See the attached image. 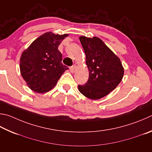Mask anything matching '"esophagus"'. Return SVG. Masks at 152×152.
<instances>
[{"label": "esophagus", "instance_id": "1", "mask_svg": "<svg viewBox=\"0 0 152 152\" xmlns=\"http://www.w3.org/2000/svg\"><path fill=\"white\" fill-rule=\"evenodd\" d=\"M76 68V66L75 64L73 65V66H72L70 67V71L72 73H74V72H75Z\"/></svg>", "mask_w": 152, "mask_h": 152}]
</instances>
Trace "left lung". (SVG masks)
I'll use <instances>...</instances> for the list:
<instances>
[{
	"label": "left lung",
	"mask_w": 152,
	"mask_h": 152,
	"mask_svg": "<svg viewBox=\"0 0 152 152\" xmlns=\"http://www.w3.org/2000/svg\"><path fill=\"white\" fill-rule=\"evenodd\" d=\"M84 50L89 78L84 85H78L82 94L98 100L114 90L122 81L124 68L119 58L98 37L79 38Z\"/></svg>",
	"instance_id": "left-lung-1"
}]
</instances>
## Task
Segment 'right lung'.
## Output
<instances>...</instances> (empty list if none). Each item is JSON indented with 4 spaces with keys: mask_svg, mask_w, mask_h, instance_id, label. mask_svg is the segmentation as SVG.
Instances as JSON below:
<instances>
[{
    "mask_svg": "<svg viewBox=\"0 0 152 152\" xmlns=\"http://www.w3.org/2000/svg\"><path fill=\"white\" fill-rule=\"evenodd\" d=\"M68 34L46 32L37 38L20 57V70L28 87L38 93L52 89L68 68L62 63L58 48Z\"/></svg>",
    "mask_w": 152,
    "mask_h": 152,
    "instance_id": "right-lung-1",
    "label": "right lung"
}]
</instances>
